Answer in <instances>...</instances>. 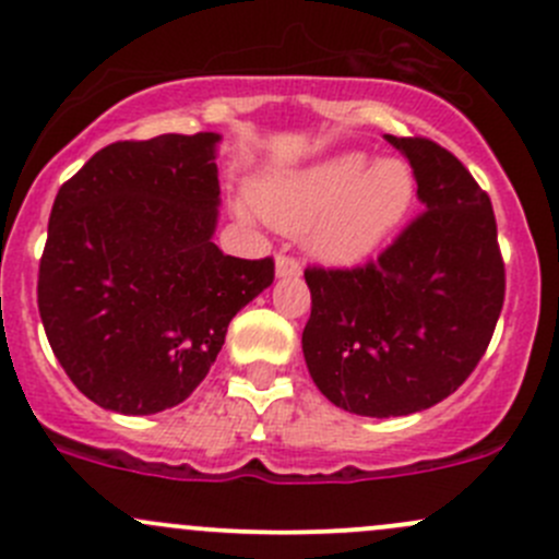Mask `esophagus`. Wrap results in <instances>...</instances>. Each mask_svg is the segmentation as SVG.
<instances>
[{
    "mask_svg": "<svg viewBox=\"0 0 559 559\" xmlns=\"http://www.w3.org/2000/svg\"><path fill=\"white\" fill-rule=\"evenodd\" d=\"M300 273V259H295L292 253H278V259H275V275L278 278H297Z\"/></svg>",
    "mask_w": 559,
    "mask_h": 559,
    "instance_id": "34e87169",
    "label": "esophagus"
}]
</instances>
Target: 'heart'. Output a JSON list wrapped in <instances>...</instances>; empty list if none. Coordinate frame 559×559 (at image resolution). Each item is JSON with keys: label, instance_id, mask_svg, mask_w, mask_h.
<instances>
[{"label": "heart", "instance_id": "obj_1", "mask_svg": "<svg viewBox=\"0 0 559 559\" xmlns=\"http://www.w3.org/2000/svg\"><path fill=\"white\" fill-rule=\"evenodd\" d=\"M415 202V175L399 158L368 160L344 153L302 175L257 188L264 218L284 231H306L330 262H360L399 231Z\"/></svg>", "mask_w": 559, "mask_h": 559}]
</instances>
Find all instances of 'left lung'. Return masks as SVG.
Listing matches in <instances>:
<instances>
[{"mask_svg": "<svg viewBox=\"0 0 559 559\" xmlns=\"http://www.w3.org/2000/svg\"><path fill=\"white\" fill-rule=\"evenodd\" d=\"M388 142L409 160L426 210L362 267H306L308 373L335 406L366 417L412 415L459 390L506 300L489 193L431 139Z\"/></svg>", "mask_w": 559, "mask_h": 559, "instance_id": "8db88e82", "label": "left lung"}]
</instances>
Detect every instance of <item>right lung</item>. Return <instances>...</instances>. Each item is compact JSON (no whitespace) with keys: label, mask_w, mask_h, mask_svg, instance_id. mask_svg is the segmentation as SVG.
Masks as SVG:
<instances>
[{"label":"right lung","mask_w":559,"mask_h":559,"mask_svg":"<svg viewBox=\"0 0 559 559\" xmlns=\"http://www.w3.org/2000/svg\"><path fill=\"white\" fill-rule=\"evenodd\" d=\"M218 133L114 142L53 199L37 308L70 382L97 406L153 415L207 377L231 317L275 278L226 257Z\"/></svg>","instance_id":"obj_1"}]
</instances>
